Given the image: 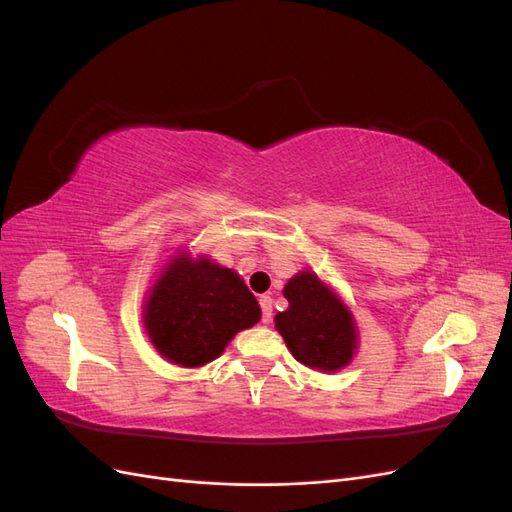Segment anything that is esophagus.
<instances>
[{
  "instance_id": "1",
  "label": "esophagus",
  "mask_w": 512,
  "mask_h": 512,
  "mask_svg": "<svg viewBox=\"0 0 512 512\" xmlns=\"http://www.w3.org/2000/svg\"><path fill=\"white\" fill-rule=\"evenodd\" d=\"M260 307H262V322L269 324L271 318H273V299L269 297V294H262Z\"/></svg>"
}]
</instances>
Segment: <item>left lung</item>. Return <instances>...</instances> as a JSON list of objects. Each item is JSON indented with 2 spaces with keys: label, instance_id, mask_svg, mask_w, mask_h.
I'll list each match as a JSON object with an SVG mask.
<instances>
[{
  "label": "left lung",
  "instance_id": "left-lung-1",
  "mask_svg": "<svg viewBox=\"0 0 512 512\" xmlns=\"http://www.w3.org/2000/svg\"><path fill=\"white\" fill-rule=\"evenodd\" d=\"M284 297L288 309L277 312L275 329L294 359L327 374L344 369L359 344L350 309L312 271L294 275Z\"/></svg>",
  "mask_w": 512,
  "mask_h": 512
}]
</instances>
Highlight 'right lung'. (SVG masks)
<instances>
[{
	"instance_id": "1",
	"label": "right lung",
	"mask_w": 512,
	"mask_h": 512,
	"mask_svg": "<svg viewBox=\"0 0 512 512\" xmlns=\"http://www.w3.org/2000/svg\"><path fill=\"white\" fill-rule=\"evenodd\" d=\"M258 320L260 305L235 271L188 254L168 262L143 309L151 344L181 367L218 359L232 337Z\"/></svg>"
}]
</instances>
